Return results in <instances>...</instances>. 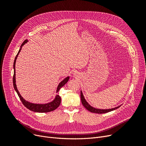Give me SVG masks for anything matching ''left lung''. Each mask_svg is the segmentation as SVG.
I'll return each instance as SVG.
<instances>
[{
  "label": "left lung",
  "instance_id": "1",
  "mask_svg": "<svg viewBox=\"0 0 146 146\" xmlns=\"http://www.w3.org/2000/svg\"><path fill=\"white\" fill-rule=\"evenodd\" d=\"M80 98H81V101L82 103V105L84 106L85 108L88 110L89 111L93 112V113H106V112H111L112 111H113L115 110H116L121 106V105L115 107V108H111V109H106V110H101V109H98V108H95L94 107L90 106L86 101V99L84 98V96L82 94V92L80 91Z\"/></svg>",
  "mask_w": 146,
  "mask_h": 146
}]
</instances>
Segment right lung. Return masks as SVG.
I'll return each instance as SVG.
<instances>
[{
	"label": "right lung",
	"instance_id": "add662e5",
	"mask_svg": "<svg viewBox=\"0 0 146 146\" xmlns=\"http://www.w3.org/2000/svg\"><path fill=\"white\" fill-rule=\"evenodd\" d=\"M28 41V40H25L23 43L22 44V45H21V48L17 54V55L16 56V57L15 58L14 60V63H13V69H14V74H13V87L15 90H16L17 93L18 95V96L19 97L21 102H22V104H24V105L27 108H28V110L35 112H51L52 111L54 110H55L56 108H57L59 106V105H60L61 103V97L57 95L54 98V100L50 102L47 103V104H34V103H31L23 98L22 97V96L20 95L19 91L18 90L17 87V85H16V78H15V63H16V61H17V58L19 55V53L20 52L21 49H22V47L25 44H26L27 42ZM69 80V77L66 78L64 79H63V81H61L59 85L57 86V93L60 90V88L61 87H63L65 84L68 82V80Z\"/></svg>",
	"mask_w": 146,
	"mask_h": 146
}]
</instances>
